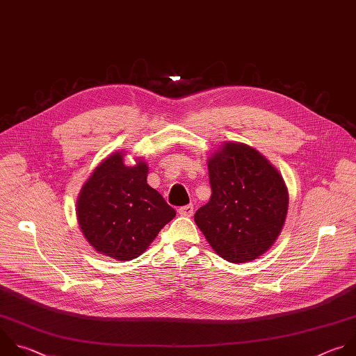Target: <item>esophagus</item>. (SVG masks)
<instances>
[{"label":"esophagus","instance_id":"obj_1","mask_svg":"<svg viewBox=\"0 0 356 356\" xmlns=\"http://www.w3.org/2000/svg\"><path fill=\"white\" fill-rule=\"evenodd\" d=\"M179 213L183 216H191L194 213V207L191 204L188 205H183L179 208Z\"/></svg>","mask_w":356,"mask_h":356}]
</instances>
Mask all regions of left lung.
<instances>
[{
  "mask_svg": "<svg viewBox=\"0 0 356 356\" xmlns=\"http://www.w3.org/2000/svg\"><path fill=\"white\" fill-rule=\"evenodd\" d=\"M211 198L194 220L211 248L232 263L264 254L288 212V191L275 168L256 149L226 143L208 161Z\"/></svg>",
  "mask_w": 356,
  "mask_h": 356,
  "instance_id": "obj_1",
  "label": "left lung"
}]
</instances>
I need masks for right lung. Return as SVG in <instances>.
<instances>
[{"label":"right lung","instance_id":"1","mask_svg":"<svg viewBox=\"0 0 356 356\" xmlns=\"http://www.w3.org/2000/svg\"><path fill=\"white\" fill-rule=\"evenodd\" d=\"M148 166H126L122 154L106 158L83 184L78 222L88 242L115 260H133L147 250L176 211L147 183Z\"/></svg>","mask_w":356,"mask_h":356}]
</instances>
